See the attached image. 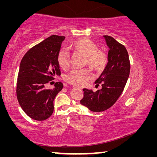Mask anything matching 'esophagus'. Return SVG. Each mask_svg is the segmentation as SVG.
I'll use <instances>...</instances> for the list:
<instances>
[{
    "mask_svg": "<svg viewBox=\"0 0 157 157\" xmlns=\"http://www.w3.org/2000/svg\"><path fill=\"white\" fill-rule=\"evenodd\" d=\"M73 87L74 89H81L82 90V89H80V88H79V87H78V86H73Z\"/></svg>",
    "mask_w": 157,
    "mask_h": 157,
    "instance_id": "esophagus-1",
    "label": "esophagus"
}]
</instances>
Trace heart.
<instances>
[{
  "mask_svg": "<svg viewBox=\"0 0 157 157\" xmlns=\"http://www.w3.org/2000/svg\"><path fill=\"white\" fill-rule=\"evenodd\" d=\"M69 48L86 57V63L95 71H101L107 63V57L105 52L100 51L98 46L87 39H81L74 41ZM70 55L66 49H61L57 54V62L61 68H67L69 66ZM92 78L91 72L87 69H73L66 76L68 83L77 86L86 84Z\"/></svg>",
  "mask_w": 157,
  "mask_h": 157,
  "instance_id": "heart-1",
  "label": "heart"
}]
</instances>
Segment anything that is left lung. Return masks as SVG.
Instances as JSON below:
<instances>
[{
	"label": "left lung",
	"mask_w": 157,
	"mask_h": 157,
	"mask_svg": "<svg viewBox=\"0 0 157 157\" xmlns=\"http://www.w3.org/2000/svg\"><path fill=\"white\" fill-rule=\"evenodd\" d=\"M109 48L108 62L102 74L95 82L102 89L94 92L84 89L80 104L91 111L107 110L115 103L123 91L130 72L129 55L125 47L110 36H103Z\"/></svg>",
	"instance_id": "8db88e82"
}]
</instances>
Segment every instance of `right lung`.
<instances>
[{
  "instance_id": "right-lung-1",
  "label": "right lung",
  "mask_w": 157,
  "mask_h": 157,
  "mask_svg": "<svg viewBox=\"0 0 157 157\" xmlns=\"http://www.w3.org/2000/svg\"><path fill=\"white\" fill-rule=\"evenodd\" d=\"M65 36L52 35L25 53L18 71L17 96L27 115L36 121H44L54 111V101L63 84L58 82L52 89H46L55 76L60 75L57 54Z\"/></svg>"
}]
</instances>
